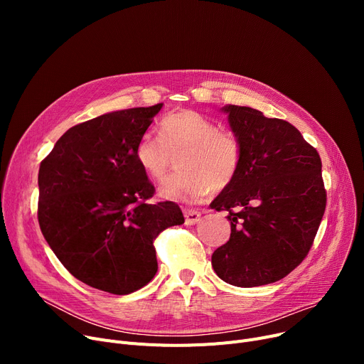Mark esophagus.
I'll return each instance as SVG.
<instances>
[{"instance_id":"1","label":"esophagus","mask_w":364,"mask_h":364,"mask_svg":"<svg viewBox=\"0 0 364 364\" xmlns=\"http://www.w3.org/2000/svg\"><path fill=\"white\" fill-rule=\"evenodd\" d=\"M184 218L187 225H193L200 221V213L195 211V209H187V211H184Z\"/></svg>"}]
</instances>
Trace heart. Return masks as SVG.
Masks as SVG:
<instances>
[{"instance_id":"obj_1","label":"heart","mask_w":364,"mask_h":364,"mask_svg":"<svg viewBox=\"0 0 364 364\" xmlns=\"http://www.w3.org/2000/svg\"><path fill=\"white\" fill-rule=\"evenodd\" d=\"M183 153L178 166L183 172L168 178L159 188L166 200L196 202L230 184L240 166L242 147L233 132L196 110L172 112L159 124V139L143 134L134 149L136 161L153 181H162L172 156Z\"/></svg>"}]
</instances>
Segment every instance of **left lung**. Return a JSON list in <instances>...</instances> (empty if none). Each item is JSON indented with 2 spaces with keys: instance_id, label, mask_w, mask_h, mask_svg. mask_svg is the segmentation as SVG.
Instances as JSON below:
<instances>
[{
  "instance_id": "obj_1",
  "label": "left lung",
  "mask_w": 364,
  "mask_h": 364,
  "mask_svg": "<svg viewBox=\"0 0 364 364\" xmlns=\"http://www.w3.org/2000/svg\"><path fill=\"white\" fill-rule=\"evenodd\" d=\"M223 110L242 159L211 203L228 211L232 225L230 239L213 254L214 272L240 288L274 283L296 269L314 242L326 208L321 161L292 124L246 106Z\"/></svg>"
}]
</instances>
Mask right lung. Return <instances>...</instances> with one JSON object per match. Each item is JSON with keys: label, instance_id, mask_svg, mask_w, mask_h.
Segmentation results:
<instances>
[{"label": "right lung", "instance_id": "right-lung-1", "mask_svg": "<svg viewBox=\"0 0 364 364\" xmlns=\"http://www.w3.org/2000/svg\"><path fill=\"white\" fill-rule=\"evenodd\" d=\"M162 103L110 112L69 128L38 172V223L66 270L114 295L141 289L158 272L153 242L184 223L155 193L134 155Z\"/></svg>", "mask_w": 364, "mask_h": 364}]
</instances>
